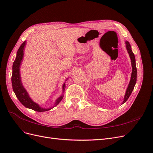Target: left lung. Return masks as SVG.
I'll use <instances>...</instances> for the list:
<instances>
[{"mask_svg":"<svg viewBox=\"0 0 153 153\" xmlns=\"http://www.w3.org/2000/svg\"><path fill=\"white\" fill-rule=\"evenodd\" d=\"M126 48L127 50L128 53H129L131 59V64H132V75H131V81L129 82V86H128L127 90H126V93L124 97V100L123 101V103H125L127 99H129V97H130L131 93L132 92V91L134 90V86L136 83V80H137V68L136 66V59L135 56H134V54L133 53L132 50H131V46L129 44V42L127 41L126 42Z\"/></svg>","mask_w":153,"mask_h":153,"instance_id":"1","label":"left lung"}]
</instances>
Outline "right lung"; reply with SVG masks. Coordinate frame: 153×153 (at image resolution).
<instances>
[{
  "mask_svg": "<svg viewBox=\"0 0 153 153\" xmlns=\"http://www.w3.org/2000/svg\"><path fill=\"white\" fill-rule=\"evenodd\" d=\"M25 44H26V41H24L20 46L19 48L18 49L16 58L13 63V75H12V78H11L12 85H13V88L16 97H17V99H19L20 102L24 107L34 110V111H37V112L48 111L49 110L51 109L52 108H43L40 107L37 103H36L30 99L27 92L26 91V90L24 89L21 83L19 68H20V65L21 63V61L24 56V46H25ZM65 84L63 85V90L65 89ZM63 96H61L58 99H57L55 103V105L58 104L59 102L63 99Z\"/></svg>",
  "mask_w": 153,
  "mask_h": 153,
  "instance_id": "right-lung-1",
  "label": "right lung"
}]
</instances>
